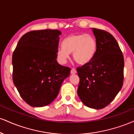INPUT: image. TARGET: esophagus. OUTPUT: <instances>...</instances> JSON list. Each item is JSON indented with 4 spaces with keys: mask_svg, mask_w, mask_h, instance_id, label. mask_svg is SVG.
<instances>
[{
    "mask_svg": "<svg viewBox=\"0 0 134 134\" xmlns=\"http://www.w3.org/2000/svg\"><path fill=\"white\" fill-rule=\"evenodd\" d=\"M76 70L74 68L72 69L71 70H70V74H76Z\"/></svg>",
    "mask_w": 134,
    "mask_h": 134,
    "instance_id": "obj_1",
    "label": "esophagus"
}]
</instances>
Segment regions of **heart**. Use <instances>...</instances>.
I'll return each mask as SVG.
<instances>
[{
    "label": "heart",
    "instance_id": "1",
    "mask_svg": "<svg viewBox=\"0 0 134 134\" xmlns=\"http://www.w3.org/2000/svg\"><path fill=\"white\" fill-rule=\"evenodd\" d=\"M97 43L95 38L90 34H72L62 42V47L57 50L58 60L65 64L72 53V57L77 64L87 65L93 60L96 53Z\"/></svg>",
    "mask_w": 134,
    "mask_h": 134
}]
</instances>
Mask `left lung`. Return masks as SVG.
I'll return each instance as SVG.
<instances>
[{"instance_id": "obj_1", "label": "left lung", "mask_w": 134, "mask_h": 134, "mask_svg": "<svg viewBox=\"0 0 134 134\" xmlns=\"http://www.w3.org/2000/svg\"><path fill=\"white\" fill-rule=\"evenodd\" d=\"M91 30L96 40V52L89 64L77 69L80 78L77 94L86 107L99 110L108 105L122 87L124 59L111 34Z\"/></svg>"}]
</instances>
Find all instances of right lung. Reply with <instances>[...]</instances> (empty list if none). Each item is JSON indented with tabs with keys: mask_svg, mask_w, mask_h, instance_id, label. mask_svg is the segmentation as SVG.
Instances as JSON below:
<instances>
[{
	"mask_svg": "<svg viewBox=\"0 0 134 134\" xmlns=\"http://www.w3.org/2000/svg\"><path fill=\"white\" fill-rule=\"evenodd\" d=\"M57 30L32 31L20 38L13 55V79L20 96L29 105L50 104L59 93L70 69L57 61Z\"/></svg>",
	"mask_w": 134,
	"mask_h": 134,
	"instance_id": "add662e5",
	"label": "right lung"
}]
</instances>
